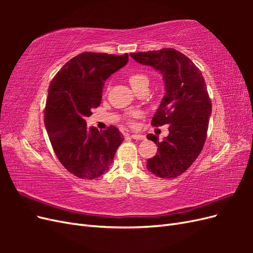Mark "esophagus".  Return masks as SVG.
<instances>
[{
  "mask_svg": "<svg viewBox=\"0 0 253 253\" xmlns=\"http://www.w3.org/2000/svg\"><path fill=\"white\" fill-rule=\"evenodd\" d=\"M131 137L133 139H136V140H142L145 138L144 135H140V134H132Z\"/></svg>",
  "mask_w": 253,
  "mask_h": 253,
  "instance_id": "34e87169",
  "label": "esophagus"
}]
</instances>
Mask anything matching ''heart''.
<instances>
[{
    "label": "heart",
    "mask_w": 253,
    "mask_h": 253,
    "mask_svg": "<svg viewBox=\"0 0 253 253\" xmlns=\"http://www.w3.org/2000/svg\"><path fill=\"white\" fill-rule=\"evenodd\" d=\"M128 82H129V84H131V86L133 87V89L137 90L142 85L149 84V78H148L147 75H144L142 73H133V74L129 75Z\"/></svg>",
    "instance_id": "b5f03b06"
}]
</instances>
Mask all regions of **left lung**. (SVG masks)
<instances>
[{
  "instance_id": "1",
  "label": "left lung",
  "mask_w": 253,
  "mask_h": 253,
  "mask_svg": "<svg viewBox=\"0 0 253 253\" xmlns=\"http://www.w3.org/2000/svg\"><path fill=\"white\" fill-rule=\"evenodd\" d=\"M129 56L163 75L165 96L151 124L170 125L169 135L163 141L155 135H147L158 147L156 155L148 159L147 168L160 178H175L195 162L206 141L212 103L205 79L192 61L174 48Z\"/></svg>"
}]
</instances>
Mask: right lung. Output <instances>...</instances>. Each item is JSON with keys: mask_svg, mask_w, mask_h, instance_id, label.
Wrapping results in <instances>:
<instances>
[{"mask_svg": "<svg viewBox=\"0 0 253 253\" xmlns=\"http://www.w3.org/2000/svg\"><path fill=\"white\" fill-rule=\"evenodd\" d=\"M127 61V53L82 52L64 64L49 84L45 127L59 162L79 178L94 179L108 171L125 140L116 126L101 132L88 128L85 119L100 105L105 80Z\"/></svg>", "mask_w": 253, "mask_h": 253, "instance_id": "right-lung-1", "label": "right lung"}]
</instances>
